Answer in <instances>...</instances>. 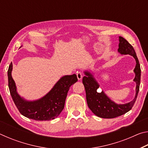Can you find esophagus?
<instances>
[{
  "instance_id": "esophagus-1",
  "label": "esophagus",
  "mask_w": 148,
  "mask_h": 148,
  "mask_svg": "<svg viewBox=\"0 0 148 148\" xmlns=\"http://www.w3.org/2000/svg\"><path fill=\"white\" fill-rule=\"evenodd\" d=\"M76 75H77V79H78V80H81L82 79V77H83V76H82V72H77Z\"/></svg>"
}]
</instances>
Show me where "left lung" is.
I'll return each instance as SVG.
<instances>
[{
    "mask_svg": "<svg viewBox=\"0 0 148 148\" xmlns=\"http://www.w3.org/2000/svg\"><path fill=\"white\" fill-rule=\"evenodd\" d=\"M119 53L121 55H130L136 61V66L134 69L135 73L134 82L136 84V94L134 99L128 103L117 104L112 101L103 91L100 92L99 89L100 85L92 73L87 71H84L85 76L83 77L82 82L86 89L87 105L92 113L101 118H114L128 112L133 106L139 91L141 69L136 52L133 47L124 38L119 36Z\"/></svg>",
    "mask_w": 148,
    "mask_h": 148,
    "instance_id": "8db88e82",
    "label": "left lung"
}]
</instances>
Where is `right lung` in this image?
<instances>
[{
    "mask_svg": "<svg viewBox=\"0 0 148 148\" xmlns=\"http://www.w3.org/2000/svg\"><path fill=\"white\" fill-rule=\"evenodd\" d=\"M12 68L13 65L11 62L8 71V87L12 99L20 113L27 118L36 121H49L58 117L64 107L70 87L77 81L76 75L61 77L45 96L36 101H27L17 91L16 83L12 76Z\"/></svg>",
    "mask_w": 148,
    "mask_h": 148,
    "instance_id": "obj_1",
    "label": "right lung"
}]
</instances>
